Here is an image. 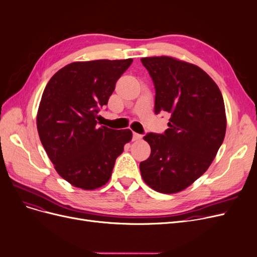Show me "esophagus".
<instances>
[{"instance_id":"esophagus-1","label":"esophagus","mask_w":257,"mask_h":257,"mask_svg":"<svg viewBox=\"0 0 257 257\" xmlns=\"http://www.w3.org/2000/svg\"><path fill=\"white\" fill-rule=\"evenodd\" d=\"M142 138H143V135H142V134L133 133V139H134V141H141Z\"/></svg>"}]
</instances>
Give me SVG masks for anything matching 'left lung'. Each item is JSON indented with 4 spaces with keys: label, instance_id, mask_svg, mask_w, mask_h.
<instances>
[{
    "label": "left lung",
    "instance_id": "1",
    "mask_svg": "<svg viewBox=\"0 0 257 257\" xmlns=\"http://www.w3.org/2000/svg\"><path fill=\"white\" fill-rule=\"evenodd\" d=\"M155 89L154 112L170 113L164 134H147L151 154L139 164L153 190L173 194L205 174L226 132L222 93L198 66L170 57L143 58Z\"/></svg>",
    "mask_w": 257,
    "mask_h": 257
}]
</instances>
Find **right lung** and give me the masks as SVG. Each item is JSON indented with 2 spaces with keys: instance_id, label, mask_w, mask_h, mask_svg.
<instances>
[{
  "instance_id": "obj_1",
  "label": "right lung",
  "mask_w": 257,
  "mask_h": 257,
  "mask_svg": "<svg viewBox=\"0 0 257 257\" xmlns=\"http://www.w3.org/2000/svg\"><path fill=\"white\" fill-rule=\"evenodd\" d=\"M132 62H74L54 74L44 90L38 135L58 174L77 188L94 190L106 184L133 136L130 130L99 127L96 121Z\"/></svg>"
}]
</instances>
